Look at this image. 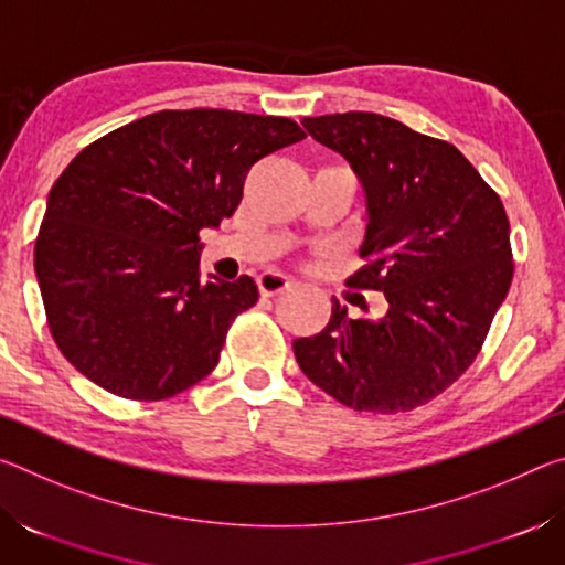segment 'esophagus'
<instances>
[{
  "mask_svg": "<svg viewBox=\"0 0 565 565\" xmlns=\"http://www.w3.org/2000/svg\"><path fill=\"white\" fill-rule=\"evenodd\" d=\"M259 291L264 294V296H279V294H284V291H289L291 286H294V281L289 279V276H284V274H279V271H266V274H262L259 276Z\"/></svg>",
  "mask_w": 565,
  "mask_h": 565,
  "instance_id": "1",
  "label": "esophagus"
}]
</instances>
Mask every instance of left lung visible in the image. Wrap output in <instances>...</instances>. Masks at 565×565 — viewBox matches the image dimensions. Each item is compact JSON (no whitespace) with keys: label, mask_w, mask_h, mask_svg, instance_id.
Wrapping results in <instances>:
<instances>
[{"label":"left lung","mask_w":565,"mask_h":565,"mask_svg":"<svg viewBox=\"0 0 565 565\" xmlns=\"http://www.w3.org/2000/svg\"><path fill=\"white\" fill-rule=\"evenodd\" d=\"M349 161L369 226L351 289L384 291V319H349L333 299L317 337L296 339L306 376L353 411L424 406L466 374L511 289V226L501 196L461 151L371 111L303 117Z\"/></svg>","instance_id":"left-lung-1"}]
</instances>
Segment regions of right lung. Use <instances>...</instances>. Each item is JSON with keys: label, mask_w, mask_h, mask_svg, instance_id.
I'll use <instances>...</instances> for the list:
<instances>
[{"label": "right lung", "mask_w": 565, "mask_h": 565, "mask_svg": "<svg viewBox=\"0 0 565 565\" xmlns=\"http://www.w3.org/2000/svg\"><path fill=\"white\" fill-rule=\"evenodd\" d=\"M306 139L294 119L157 111L104 134L62 171L34 244L46 323L64 359L131 401L212 374L252 276L202 284L199 232L236 212L259 161Z\"/></svg>", "instance_id": "add662e5"}]
</instances>
